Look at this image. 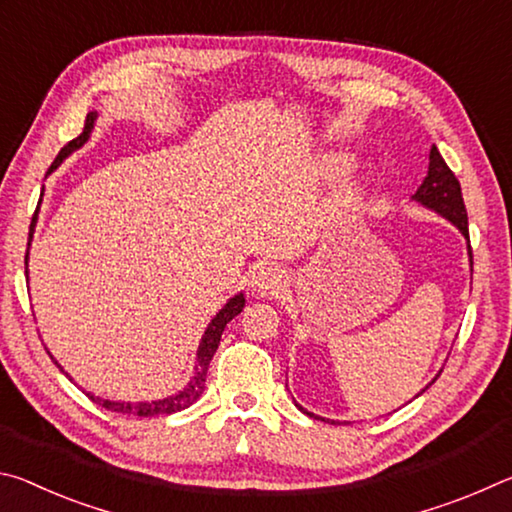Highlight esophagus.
<instances>
[{"label":"esophagus","instance_id":"1","mask_svg":"<svg viewBox=\"0 0 512 512\" xmlns=\"http://www.w3.org/2000/svg\"><path fill=\"white\" fill-rule=\"evenodd\" d=\"M284 287V275L277 266L266 264L262 268H257V273L253 275V293L255 296H275L280 293Z\"/></svg>","mask_w":512,"mask_h":512}]
</instances>
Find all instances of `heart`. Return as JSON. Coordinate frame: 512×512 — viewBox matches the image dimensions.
Listing matches in <instances>:
<instances>
[{"mask_svg": "<svg viewBox=\"0 0 512 512\" xmlns=\"http://www.w3.org/2000/svg\"><path fill=\"white\" fill-rule=\"evenodd\" d=\"M332 169H341V167H339V164H332Z\"/></svg>", "mask_w": 512, "mask_h": 512, "instance_id": "b5f03b06", "label": "heart"}]
</instances>
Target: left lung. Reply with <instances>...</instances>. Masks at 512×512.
<instances>
[{"label":"left lung","mask_w":512,"mask_h":512,"mask_svg":"<svg viewBox=\"0 0 512 512\" xmlns=\"http://www.w3.org/2000/svg\"><path fill=\"white\" fill-rule=\"evenodd\" d=\"M413 201L424 205V207H429V210L438 212L440 216H445V219L452 221L456 228L463 232V237L470 241V232H467V210H465V203H463L461 183H458L454 171L447 167V162L443 160V155H440L436 146H431L427 178L422 180L418 192L413 194ZM467 248H470V246H467ZM470 257H472V248H470ZM436 379H438V375H436ZM436 379H433V381H436ZM433 381H431V384H433ZM427 388H422V393L427 391ZM300 409H302V406H300ZM307 415H314V413H307ZM320 420H323V418H320Z\"/></svg>","instance_id":"1"}]
</instances>
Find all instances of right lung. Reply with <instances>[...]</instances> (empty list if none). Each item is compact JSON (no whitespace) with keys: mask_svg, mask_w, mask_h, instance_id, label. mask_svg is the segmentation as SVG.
<instances>
[{"mask_svg":"<svg viewBox=\"0 0 512 512\" xmlns=\"http://www.w3.org/2000/svg\"><path fill=\"white\" fill-rule=\"evenodd\" d=\"M94 119H97V112H88V117H85V126H83V133L76 137V140L67 142L63 149H60V153L56 155L54 164L49 167V173L54 171L60 162H63L69 153L81 149V146L88 142V137L92 133L94 128ZM33 228H36V216H33L31 221V232H29V244L31 246V237H33ZM27 259H29V248H27ZM246 305V298L244 293H237L235 298L228 300V305H225L219 314H216L212 318V323L207 325L203 339H201V345H198V352H196V366H194V377L189 379V384L183 388V391L171 395V397H164V400H158V402H137V404H131V402H110V400H101V397H94L92 393H88V397L92 402L101 404L103 409L108 411H115V413H128V415H140V418H153V415H169V413H176V411H183L187 409V406H192L198 397H201V393L205 391V377H207V368H210V361L214 357L216 348H219V341H221V334L225 325L230 323L232 318H235L237 314H241V309H244ZM58 366V361H56ZM60 368V366H58ZM63 370V368H60ZM65 372V370H63ZM67 375V372H65ZM69 377V375H67Z\"/></svg>","mask_w":512,"mask_h":512,"instance_id":"right-lung-1","label":"right lung"}]
</instances>
